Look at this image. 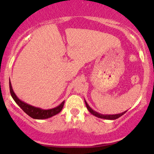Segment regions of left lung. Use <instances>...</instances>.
I'll return each instance as SVG.
<instances>
[{
	"label": "left lung",
	"instance_id": "8db88e82",
	"mask_svg": "<svg viewBox=\"0 0 154 154\" xmlns=\"http://www.w3.org/2000/svg\"><path fill=\"white\" fill-rule=\"evenodd\" d=\"M85 103L86 107H87L88 110L90 112L93 114V115L97 116V117H98V118H100V119H109V120L116 119H118L119 117H120L121 116H122L124 114H125L127 111H124V112L121 113V114H100V113H98L97 111H94L93 109H92L89 106V105H88L87 101H86L85 100Z\"/></svg>",
	"mask_w": 154,
	"mask_h": 154
}]
</instances>
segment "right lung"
<instances>
[{
    "instance_id": "1",
    "label": "right lung",
    "mask_w": 154,
    "mask_h": 154,
    "mask_svg": "<svg viewBox=\"0 0 154 154\" xmlns=\"http://www.w3.org/2000/svg\"><path fill=\"white\" fill-rule=\"evenodd\" d=\"M9 88H10V93L11 95V97L14 101L17 103V105L19 106L21 109H22L24 112L26 113L27 115H29L30 117L33 118L35 119H44L50 118L51 116L56 115V114H59V113L62 110L63 107V104H64V100L58 106L54 108V109H42L40 108L35 107L33 106L27 104L25 102L22 101L20 100L18 97L16 95V94L12 89L11 83V81L9 82Z\"/></svg>"
}]
</instances>
